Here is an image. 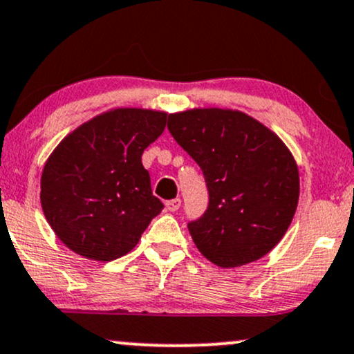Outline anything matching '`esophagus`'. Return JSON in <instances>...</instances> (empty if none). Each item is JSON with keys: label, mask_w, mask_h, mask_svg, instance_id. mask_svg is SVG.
<instances>
[{"label": "esophagus", "mask_w": 354, "mask_h": 354, "mask_svg": "<svg viewBox=\"0 0 354 354\" xmlns=\"http://www.w3.org/2000/svg\"><path fill=\"white\" fill-rule=\"evenodd\" d=\"M165 206H166V209H168L169 212L178 211L181 207V199L176 198V199H171V201H166Z\"/></svg>", "instance_id": "34e87169"}]
</instances>
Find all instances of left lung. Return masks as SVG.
I'll return each mask as SVG.
<instances>
[{"mask_svg": "<svg viewBox=\"0 0 354 354\" xmlns=\"http://www.w3.org/2000/svg\"><path fill=\"white\" fill-rule=\"evenodd\" d=\"M168 130L209 191L203 218L188 224L196 247L223 269L255 262L287 232L300 196L299 166L287 145L239 110L169 113Z\"/></svg>", "mask_w": 354, "mask_h": 354, "instance_id": "left-lung-1", "label": "left lung"}]
</instances>
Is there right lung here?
Returning <instances> with one entry per match:
<instances>
[{"label": "right lung", "mask_w": 354, "mask_h": 354, "mask_svg": "<svg viewBox=\"0 0 354 354\" xmlns=\"http://www.w3.org/2000/svg\"><path fill=\"white\" fill-rule=\"evenodd\" d=\"M166 112L118 107L82 123L62 140L41 174V206L72 252L110 262L129 254L163 203L142 165L163 133Z\"/></svg>", "instance_id": "obj_1"}]
</instances>
